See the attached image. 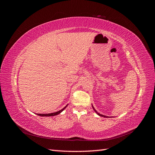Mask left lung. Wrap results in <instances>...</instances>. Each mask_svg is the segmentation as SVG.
Returning a JSON list of instances; mask_svg holds the SVG:
<instances>
[{
  "label": "left lung",
  "instance_id": "left-lung-1",
  "mask_svg": "<svg viewBox=\"0 0 155 155\" xmlns=\"http://www.w3.org/2000/svg\"><path fill=\"white\" fill-rule=\"evenodd\" d=\"M92 108H93V109H94V110L96 112V113L98 114V115H99V116H102V117H105V118H107V116H104V115H102V114H100V113H97V112L96 110V109H94V107L92 106Z\"/></svg>",
  "mask_w": 155,
  "mask_h": 155
}]
</instances>
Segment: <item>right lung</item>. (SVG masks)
<instances>
[{"instance_id":"obj_1","label":"right lung","mask_w":155,"mask_h":155,"mask_svg":"<svg viewBox=\"0 0 155 155\" xmlns=\"http://www.w3.org/2000/svg\"><path fill=\"white\" fill-rule=\"evenodd\" d=\"M67 106H65L63 109H61V110H60L59 111H58V112H54V113H50V114H38V115L39 116H55V115H58V114H59V113H61V112L65 108H66L67 107Z\"/></svg>"}]
</instances>
